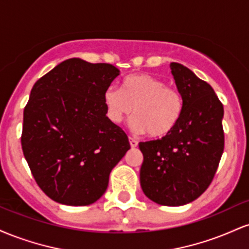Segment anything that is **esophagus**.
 Wrapping results in <instances>:
<instances>
[{"label": "esophagus", "instance_id": "esophagus-1", "mask_svg": "<svg viewBox=\"0 0 249 249\" xmlns=\"http://www.w3.org/2000/svg\"><path fill=\"white\" fill-rule=\"evenodd\" d=\"M130 139V145H131V147H137V145H138V142L136 141V139H133V138H128Z\"/></svg>", "mask_w": 249, "mask_h": 249}]
</instances>
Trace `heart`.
Returning <instances> with one entry per match:
<instances>
[{
  "label": "heart",
  "mask_w": 249,
  "mask_h": 249,
  "mask_svg": "<svg viewBox=\"0 0 249 249\" xmlns=\"http://www.w3.org/2000/svg\"><path fill=\"white\" fill-rule=\"evenodd\" d=\"M105 112L112 124H121L134 110L131 127L152 138H162L173 132L184 110L178 90L166 87L161 79L145 73L126 77L122 90L110 87L103 96Z\"/></svg>",
  "instance_id": "1"
}]
</instances>
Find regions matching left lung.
I'll list each match as a JSON object with an SVG mask.
<instances>
[{
	"mask_svg": "<svg viewBox=\"0 0 249 249\" xmlns=\"http://www.w3.org/2000/svg\"><path fill=\"white\" fill-rule=\"evenodd\" d=\"M184 110L173 132L139 142L142 192L164 206H182L199 198L214 178L224 152V107L213 88L179 63H171Z\"/></svg>",
	"mask_w": 249,
	"mask_h": 249,
	"instance_id": "obj_1",
	"label": "left lung"
}]
</instances>
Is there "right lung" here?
Wrapping results in <instances>:
<instances>
[{
	"mask_svg": "<svg viewBox=\"0 0 249 249\" xmlns=\"http://www.w3.org/2000/svg\"><path fill=\"white\" fill-rule=\"evenodd\" d=\"M119 75L107 63H59L35 83L23 112L22 150L41 190L69 206L93 204L130 142L105 112V90Z\"/></svg>",
	"mask_w": 249,
	"mask_h": 249,
	"instance_id": "right-lung-1",
	"label": "right lung"
}]
</instances>
